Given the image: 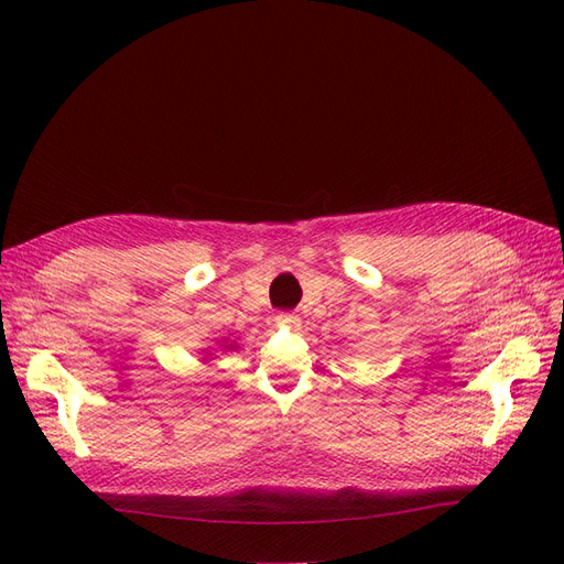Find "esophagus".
I'll return each mask as SVG.
<instances>
[{
	"instance_id": "esophagus-1",
	"label": "esophagus",
	"mask_w": 564,
	"mask_h": 564,
	"mask_svg": "<svg viewBox=\"0 0 564 564\" xmlns=\"http://www.w3.org/2000/svg\"><path fill=\"white\" fill-rule=\"evenodd\" d=\"M278 324H282V327H289V329H296L299 327V317L294 313H278Z\"/></svg>"
}]
</instances>
